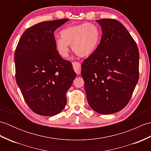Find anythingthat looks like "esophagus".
I'll list each match as a JSON object with an SVG mask.
<instances>
[{
  "label": "esophagus",
  "instance_id": "esophagus-1",
  "mask_svg": "<svg viewBox=\"0 0 151 151\" xmlns=\"http://www.w3.org/2000/svg\"><path fill=\"white\" fill-rule=\"evenodd\" d=\"M74 70L77 75H80L81 73V65L79 62H73V63Z\"/></svg>",
  "mask_w": 151,
  "mask_h": 151
}]
</instances>
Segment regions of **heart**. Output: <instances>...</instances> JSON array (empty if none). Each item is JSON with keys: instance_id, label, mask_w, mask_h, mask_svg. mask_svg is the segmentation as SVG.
<instances>
[{"instance_id": "1", "label": "heart", "mask_w": 151, "mask_h": 151, "mask_svg": "<svg viewBox=\"0 0 151 151\" xmlns=\"http://www.w3.org/2000/svg\"><path fill=\"white\" fill-rule=\"evenodd\" d=\"M60 35L55 38V46L63 58L69 56V45L79 56H89L97 49L101 39L100 28L91 22L65 27L60 30Z\"/></svg>"}]
</instances>
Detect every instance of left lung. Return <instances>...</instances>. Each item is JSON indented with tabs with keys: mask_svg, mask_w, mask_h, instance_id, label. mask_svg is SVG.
Here are the masks:
<instances>
[{
	"mask_svg": "<svg viewBox=\"0 0 151 151\" xmlns=\"http://www.w3.org/2000/svg\"><path fill=\"white\" fill-rule=\"evenodd\" d=\"M102 36L97 49L82 64L81 75L90 107L99 114L119 111L129 102L139 78V50L121 22L96 20Z\"/></svg>",
	"mask_w": 151,
	"mask_h": 151,
	"instance_id": "8db88e82",
	"label": "left lung"
}]
</instances>
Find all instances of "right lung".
<instances>
[{"instance_id": "obj_1", "label": "right lung", "mask_w": 151, "mask_h": 151, "mask_svg": "<svg viewBox=\"0 0 151 151\" xmlns=\"http://www.w3.org/2000/svg\"><path fill=\"white\" fill-rule=\"evenodd\" d=\"M67 21H44L28 28L16 48V82L25 102L38 115L53 116L63 110L66 92L76 76L55 46L54 32Z\"/></svg>"}]
</instances>
